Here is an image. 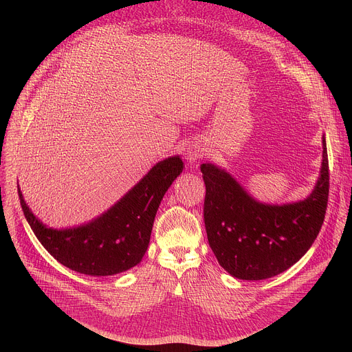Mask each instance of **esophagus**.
Listing matches in <instances>:
<instances>
[{"label":"esophagus","mask_w":352,"mask_h":352,"mask_svg":"<svg viewBox=\"0 0 352 352\" xmlns=\"http://www.w3.org/2000/svg\"><path fill=\"white\" fill-rule=\"evenodd\" d=\"M205 155V150L202 146L199 144H190L189 147H186V152H185V156H186V160L189 163H195L196 160H199L200 157H204Z\"/></svg>","instance_id":"esophagus-1"}]
</instances>
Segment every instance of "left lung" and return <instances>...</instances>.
Segmentation results:
<instances>
[{
  "label": "left lung",
  "instance_id": "1",
  "mask_svg": "<svg viewBox=\"0 0 352 352\" xmlns=\"http://www.w3.org/2000/svg\"><path fill=\"white\" fill-rule=\"evenodd\" d=\"M322 167L312 192L284 205L262 204L224 168L204 163L205 227L220 266L239 280L274 277L302 258L315 242L327 208L329 159L322 136Z\"/></svg>",
  "mask_w": 352,
  "mask_h": 352
}]
</instances>
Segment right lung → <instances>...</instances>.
Wrapping results in <instances>:
<instances>
[{
    "label": "right lung",
    "mask_w": 352,
    "mask_h": 352,
    "mask_svg": "<svg viewBox=\"0 0 352 352\" xmlns=\"http://www.w3.org/2000/svg\"><path fill=\"white\" fill-rule=\"evenodd\" d=\"M182 170L179 156L164 159L107 212L86 224L61 230L43 224L19 188L18 192L23 214L50 255L82 274L114 276L140 263L163 196Z\"/></svg>",
    "instance_id": "1"
}]
</instances>
